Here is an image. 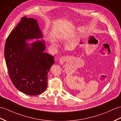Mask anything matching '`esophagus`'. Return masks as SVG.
Returning <instances> with one entry per match:
<instances>
[{
    "instance_id": "1",
    "label": "esophagus",
    "mask_w": 121,
    "mask_h": 121,
    "mask_svg": "<svg viewBox=\"0 0 121 121\" xmlns=\"http://www.w3.org/2000/svg\"><path fill=\"white\" fill-rule=\"evenodd\" d=\"M67 58L66 57H65V56H63V57H62L60 58L59 62L61 64H63L67 60Z\"/></svg>"
}]
</instances>
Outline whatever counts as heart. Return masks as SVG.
<instances>
[{
	"label": "heart",
	"instance_id": "b5f03b06",
	"mask_svg": "<svg viewBox=\"0 0 121 121\" xmlns=\"http://www.w3.org/2000/svg\"><path fill=\"white\" fill-rule=\"evenodd\" d=\"M52 44L53 45H54L56 47L58 46V44L57 43V41H56L55 39H52Z\"/></svg>",
	"mask_w": 121,
	"mask_h": 121
}]
</instances>
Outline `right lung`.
<instances>
[{"mask_svg": "<svg viewBox=\"0 0 121 121\" xmlns=\"http://www.w3.org/2000/svg\"><path fill=\"white\" fill-rule=\"evenodd\" d=\"M7 39L4 58L9 75L19 91L29 95L42 94L47 86L48 73L54 57L44 52V41L26 40L43 37L37 22L24 17Z\"/></svg>", "mask_w": 121, "mask_h": 121, "instance_id": "add662e5", "label": "right lung"}]
</instances>
